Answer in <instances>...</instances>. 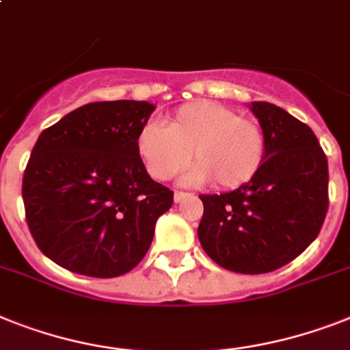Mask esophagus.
<instances>
[{
    "instance_id": "1",
    "label": "esophagus",
    "mask_w": 350,
    "mask_h": 350,
    "mask_svg": "<svg viewBox=\"0 0 350 350\" xmlns=\"http://www.w3.org/2000/svg\"><path fill=\"white\" fill-rule=\"evenodd\" d=\"M189 196V193H184V191H175V195H173V198H175V202H182L184 198H187Z\"/></svg>"
}]
</instances>
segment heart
<instances>
[{"label": "heart", "instance_id": "b5f03b06", "mask_svg": "<svg viewBox=\"0 0 350 350\" xmlns=\"http://www.w3.org/2000/svg\"><path fill=\"white\" fill-rule=\"evenodd\" d=\"M135 148L155 180H170L193 159L195 168L187 182L236 189L262 168L268 139L258 120L241 116L224 103L200 100L178 107L168 116L166 126L144 123L135 137Z\"/></svg>", "mask_w": 350, "mask_h": 350}]
</instances>
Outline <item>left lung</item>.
I'll return each instance as SVG.
<instances>
[{"mask_svg":"<svg viewBox=\"0 0 350 350\" xmlns=\"http://www.w3.org/2000/svg\"><path fill=\"white\" fill-rule=\"evenodd\" d=\"M252 112L267 132L262 168L230 193L200 195L198 239L216 265L268 273L291 262L319 236L329 207L327 157L310 126L268 102Z\"/></svg>","mask_w":350,"mask_h":350,"instance_id":"1","label":"left lung"}]
</instances>
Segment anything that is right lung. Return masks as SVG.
I'll return each instance as SVG.
<instances>
[{"label":"right lung","mask_w":350,"mask_h":350,"mask_svg":"<svg viewBox=\"0 0 350 350\" xmlns=\"http://www.w3.org/2000/svg\"><path fill=\"white\" fill-rule=\"evenodd\" d=\"M155 107H78L42 130L23 175L31 238L46 258L88 277L123 275L148 252L173 191L152 180L135 137Z\"/></svg>","instance_id":"1"}]
</instances>
